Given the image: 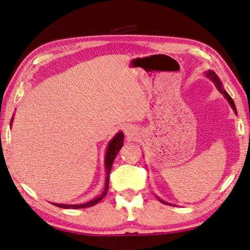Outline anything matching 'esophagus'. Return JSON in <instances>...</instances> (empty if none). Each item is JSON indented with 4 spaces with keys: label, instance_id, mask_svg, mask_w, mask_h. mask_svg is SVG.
<instances>
[{
    "label": "esophagus",
    "instance_id": "34e87169",
    "mask_svg": "<svg viewBox=\"0 0 250 250\" xmlns=\"http://www.w3.org/2000/svg\"><path fill=\"white\" fill-rule=\"evenodd\" d=\"M125 135L128 137V138H132V137L135 136V131H134V128H131V127H128L127 126L125 128Z\"/></svg>",
    "mask_w": 250,
    "mask_h": 250
}]
</instances>
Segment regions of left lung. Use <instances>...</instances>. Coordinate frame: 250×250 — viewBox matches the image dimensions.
Segmentation results:
<instances>
[{"instance_id": "obj_1", "label": "left lung", "mask_w": 250, "mask_h": 250, "mask_svg": "<svg viewBox=\"0 0 250 250\" xmlns=\"http://www.w3.org/2000/svg\"><path fill=\"white\" fill-rule=\"evenodd\" d=\"M205 75L207 76V78H209L213 83H215V85H216V87L218 88V90L220 91V93L225 96V98L228 100V103L231 104V106H232V109H233V111L235 112V114H237V112H236V108H235V104H234V101H233V99L231 98V96L229 95L227 91L223 89V87H222V83H221V81L219 80V78H218V75L213 72V71H211V70H209L208 71V72H206L205 73ZM160 200V198H159ZM162 203H164V204H167L166 202H164V201H162V200H160Z\"/></svg>"}]
</instances>
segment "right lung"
<instances>
[{
  "instance_id": "obj_1",
  "label": "right lung",
  "mask_w": 250,
  "mask_h": 250,
  "mask_svg": "<svg viewBox=\"0 0 250 250\" xmlns=\"http://www.w3.org/2000/svg\"><path fill=\"white\" fill-rule=\"evenodd\" d=\"M13 123V118L11 120V126ZM123 142H124V134L122 131H119L116 134L112 140L109 142L108 149H106V153H105V160H104V165H105V174H106V178H105V186H104V192L101 193V195L96 197L95 200H91L85 204H79V205H68V204H57V203H52L53 205L60 207V208H72V209H80V208H87L90 206L96 205L97 203H99L103 198L108 193V189H109V176H110V171L112 168V164H113V161L115 159V156L118 155L119 151L121 150V147L123 146Z\"/></svg>"
}]
</instances>
